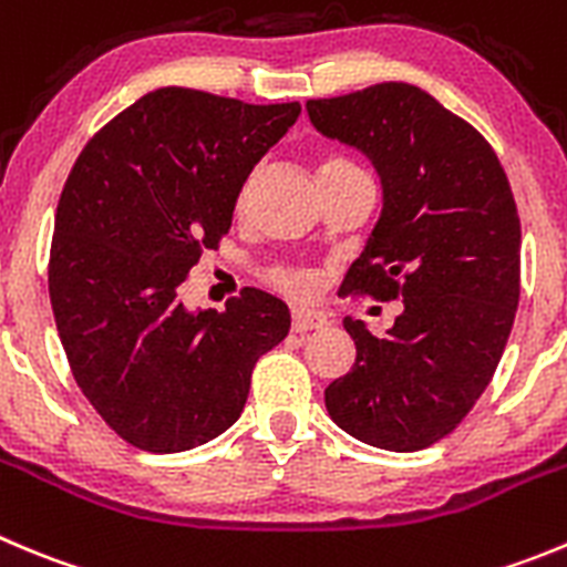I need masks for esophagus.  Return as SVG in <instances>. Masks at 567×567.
<instances>
[{
	"instance_id": "obj_1",
	"label": "esophagus",
	"mask_w": 567,
	"mask_h": 567,
	"mask_svg": "<svg viewBox=\"0 0 567 567\" xmlns=\"http://www.w3.org/2000/svg\"><path fill=\"white\" fill-rule=\"evenodd\" d=\"M330 324L321 310L310 308H296L293 310V332H310V330H324Z\"/></svg>"
}]
</instances>
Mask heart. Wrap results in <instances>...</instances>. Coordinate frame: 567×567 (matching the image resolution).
Segmentation results:
<instances>
[{"label":"heart","mask_w":567,"mask_h":567,"mask_svg":"<svg viewBox=\"0 0 567 567\" xmlns=\"http://www.w3.org/2000/svg\"><path fill=\"white\" fill-rule=\"evenodd\" d=\"M352 171H358V167L343 156H327L324 162H321V176H336V173H352ZM271 282L277 285V288L288 290V293H308V290L313 288V277L305 271H277L271 277Z\"/></svg>","instance_id":"1"}]
</instances>
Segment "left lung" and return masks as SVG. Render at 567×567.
Wrapping results in <instances>:
<instances>
[{
    "instance_id": "obj_1",
    "label": "left lung",
    "mask_w": 567,
    "mask_h": 567,
    "mask_svg": "<svg viewBox=\"0 0 567 567\" xmlns=\"http://www.w3.org/2000/svg\"><path fill=\"white\" fill-rule=\"evenodd\" d=\"M310 123L358 147L383 209L349 293L403 299L385 338L343 319L355 367L324 389L332 422L383 451L431 447L498 369L520 299V218L489 142L411 83L308 100Z\"/></svg>"
}]
</instances>
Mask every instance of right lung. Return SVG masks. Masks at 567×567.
<instances>
[{
	"label": "right lung",
	"mask_w": 567,
	"mask_h": 567,
	"mask_svg": "<svg viewBox=\"0 0 567 567\" xmlns=\"http://www.w3.org/2000/svg\"><path fill=\"white\" fill-rule=\"evenodd\" d=\"M299 114L156 89L89 140L63 184L50 248L58 336L89 403L140 451H193L235 425L254 363L288 336L277 296L246 288L218 313L187 310L178 288Z\"/></svg>",
	"instance_id": "1"
}]
</instances>
